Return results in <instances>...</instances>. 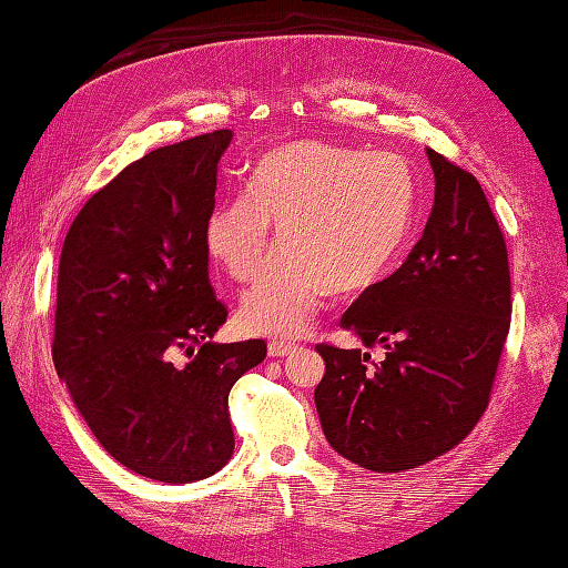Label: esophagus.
I'll return each mask as SVG.
<instances>
[{
  "label": "esophagus",
  "instance_id": "1",
  "mask_svg": "<svg viewBox=\"0 0 568 568\" xmlns=\"http://www.w3.org/2000/svg\"><path fill=\"white\" fill-rule=\"evenodd\" d=\"M267 351H270L272 357H284V355L296 351V343H292V341H276V338H274V341H270Z\"/></svg>",
  "mask_w": 568,
  "mask_h": 568
}]
</instances>
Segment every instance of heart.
Here are the masks:
<instances>
[{
    "label": "heart",
    "instance_id": "heart-1",
    "mask_svg": "<svg viewBox=\"0 0 568 568\" xmlns=\"http://www.w3.org/2000/svg\"><path fill=\"white\" fill-rule=\"evenodd\" d=\"M416 186L397 154H365L323 142L276 146L260 161L250 193L220 203L207 217L205 247L233 280L250 282L276 250L284 254L245 292L237 323L250 335L292 338L328 292L375 284L404 247L414 223Z\"/></svg>",
    "mask_w": 568,
    "mask_h": 568
}]
</instances>
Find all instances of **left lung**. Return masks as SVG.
Listing matches in <instances>:
<instances>
[{
    "label": "left lung",
    "mask_w": 568,
    "mask_h": 568,
    "mask_svg": "<svg viewBox=\"0 0 568 568\" xmlns=\"http://www.w3.org/2000/svg\"><path fill=\"white\" fill-rule=\"evenodd\" d=\"M434 207L424 235L387 280L369 284L341 326L385 361L321 343L314 392L328 444L357 466L399 473L444 456L490 402L510 331V267L503 230L478 179L426 149Z\"/></svg>",
    "instance_id": "obj_1"
}]
</instances>
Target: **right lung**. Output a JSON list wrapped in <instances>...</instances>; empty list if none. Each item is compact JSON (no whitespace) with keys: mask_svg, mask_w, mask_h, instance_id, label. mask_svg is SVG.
Wrapping results in <instances>:
<instances>
[{"mask_svg":"<svg viewBox=\"0 0 568 568\" xmlns=\"http://www.w3.org/2000/svg\"><path fill=\"white\" fill-rule=\"evenodd\" d=\"M233 132L154 149L83 205L58 264L53 363L108 454L139 476L193 483L233 456L227 395L264 341L213 343L227 318L207 280L205 225Z\"/></svg>","mask_w":568,"mask_h":568,"instance_id":"obj_1","label":"right lung"}]
</instances>
